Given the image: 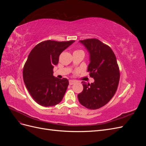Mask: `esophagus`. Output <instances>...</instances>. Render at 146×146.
Instances as JSON below:
<instances>
[{
	"label": "esophagus",
	"instance_id": "34e87169",
	"mask_svg": "<svg viewBox=\"0 0 146 146\" xmlns=\"http://www.w3.org/2000/svg\"><path fill=\"white\" fill-rule=\"evenodd\" d=\"M76 82V80H69V85H73V84H74V83H75Z\"/></svg>",
	"mask_w": 146,
	"mask_h": 146
}]
</instances>
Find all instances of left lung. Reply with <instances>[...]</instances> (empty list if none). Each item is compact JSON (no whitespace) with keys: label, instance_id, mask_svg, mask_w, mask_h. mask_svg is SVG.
<instances>
[{"label":"left lung","instance_id":"8db88e82","mask_svg":"<svg viewBox=\"0 0 146 146\" xmlns=\"http://www.w3.org/2000/svg\"><path fill=\"white\" fill-rule=\"evenodd\" d=\"M79 42L89 52L88 72L94 82L91 84L82 82L83 90L78 94V99L86 108L98 109L107 104L117 90L120 73L116 58L111 48L98 39Z\"/></svg>","mask_w":146,"mask_h":146}]
</instances>
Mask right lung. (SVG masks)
<instances>
[{
    "instance_id": "add662e5",
    "label": "right lung",
    "mask_w": 146,
    "mask_h": 146,
    "mask_svg": "<svg viewBox=\"0 0 146 146\" xmlns=\"http://www.w3.org/2000/svg\"><path fill=\"white\" fill-rule=\"evenodd\" d=\"M75 41L47 40L39 43L29 55L23 69L26 88L35 101L43 107H52L62 100L67 90V78L53 76L59 56Z\"/></svg>"
}]
</instances>
